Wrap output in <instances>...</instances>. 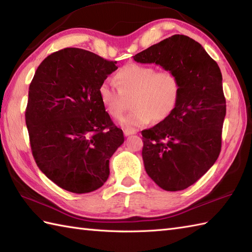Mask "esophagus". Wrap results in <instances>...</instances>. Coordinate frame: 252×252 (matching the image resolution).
<instances>
[{
    "instance_id": "esophagus-1",
    "label": "esophagus",
    "mask_w": 252,
    "mask_h": 252,
    "mask_svg": "<svg viewBox=\"0 0 252 252\" xmlns=\"http://www.w3.org/2000/svg\"><path fill=\"white\" fill-rule=\"evenodd\" d=\"M123 133H125V135H126V136H129V135H132V134H135V131L125 130V131H123Z\"/></svg>"
}]
</instances>
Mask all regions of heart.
I'll return each mask as SVG.
<instances>
[{
  "label": "heart",
  "mask_w": 252,
  "mask_h": 252,
  "mask_svg": "<svg viewBox=\"0 0 252 252\" xmlns=\"http://www.w3.org/2000/svg\"><path fill=\"white\" fill-rule=\"evenodd\" d=\"M115 81L107 79L98 89L100 103L112 118H119L126 98L132 97L133 109L120 120L123 129L136 131L151 120L162 121L179 104L182 85L172 70L157 71L153 66L127 63L117 72Z\"/></svg>",
  "instance_id": "1"
}]
</instances>
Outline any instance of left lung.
Segmentation results:
<instances>
[{
	"label": "left lung",
	"mask_w": 252,
	"mask_h": 252,
	"mask_svg": "<svg viewBox=\"0 0 252 252\" xmlns=\"http://www.w3.org/2000/svg\"><path fill=\"white\" fill-rule=\"evenodd\" d=\"M178 74L179 104L167 119L142 131L143 161L155 183L183 190L210 169L221 152L226 101L222 73L205 49L189 36L174 34L134 57Z\"/></svg>",
	"instance_id": "left-lung-1"
}]
</instances>
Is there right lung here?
Here are the masks:
<instances>
[{"mask_svg": "<svg viewBox=\"0 0 252 252\" xmlns=\"http://www.w3.org/2000/svg\"><path fill=\"white\" fill-rule=\"evenodd\" d=\"M117 62L68 47L40 63L29 88L26 125L39 169L63 189L84 194L104 185L123 132L100 103L98 89Z\"/></svg>", "mask_w": 252, "mask_h": 252, "instance_id": "add662e5", "label": "right lung"}]
</instances>
